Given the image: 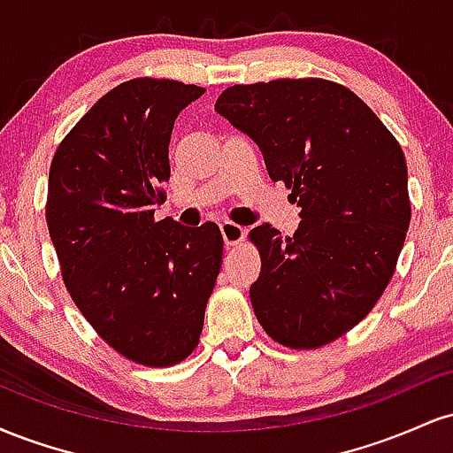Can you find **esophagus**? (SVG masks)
<instances>
[{"mask_svg":"<svg viewBox=\"0 0 453 453\" xmlns=\"http://www.w3.org/2000/svg\"><path fill=\"white\" fill-rule=\"evenodd\" d=\"M219 230H221L223 242H226L227 247H236V244H241L244 241V227L236 226V223H232V221L221 223Z\"/></svg>","mask_w":453,"mask_h":453,"instance_id":"1","label":"esophagus"}]
</instances>
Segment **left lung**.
<instances>
[{
    "mask_svg": "<svg viewBox=\"0 0 453 453\" xmlns=\"http://www.w3.org/2000/svg\"><path fill=\"white\" fill-rule=\"evenodd\" d=\"M215 111L262 150L270 179L300 206L294 236L249 232L262 273L249 289L273 341L317 349L371 313L411 221L407 161L356 93L324 78L234 85Z\"/></svg>",
    "mask_w": 453,
    "mask_h": 453,
    "instance_id": "obj_1",
    "label": "left lung"
}]
</instances>
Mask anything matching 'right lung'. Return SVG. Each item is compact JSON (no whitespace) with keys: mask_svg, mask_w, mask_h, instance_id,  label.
Here are the masks:
<instances>
[{"mask_svg":"<svg viewBox=\"0 0 453 453\" xmlns=\"http://www.w3.org/2000/svg\"><path fill=\"white\" fill-rule=\"evenodd\" d=\"M204 93L134 78L100 97L61 140L49 174L46 223L61 277L114 351L173 366L196 349L221 268L215 223L155 221L170 179L174 119Z\"/></svg>","mask_w":453,"mask_h":453,"instance_id":"add662e5","label":"right lung"}]
</instances>
